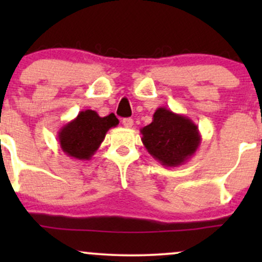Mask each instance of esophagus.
Returning <instances> with one entry per match:
<instances>
[{
	"label": "esophagus",
	"instance_id": "34e87169",
	"mask_svg": "<svg viewBox=\"0 0 262 262\" xmlns=\"http://www.w3.org/2000/svg\"><path fill=\"white\" fill-rule=\"evenodd\" d=\"M122 123H123V125H124L125 128H132V127H133L134 121L132 118H124L122 121Z\"/></svg>",
	"mask_w": 262,
	"mask_h": 262
}]
</instances>
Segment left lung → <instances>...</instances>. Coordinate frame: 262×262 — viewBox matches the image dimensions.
Segmentation results:
<instances>
[{
    "label": "left lung",
    "instance_id": "1",
    "mask_svg": "<svg viewBox=\"0 0 262 262\" xmlns=\"http://www.w3.org/2000/svg\"><path fill=\"white\" fill-rule=\"evenodd\" d=\"M148 152L165 167L181 166L201 145V134L192 119L159 107L152 122L140 129Z\"/></svg>",
    "mask_w": 262,
    "mask_h": 262
}]
</instances>
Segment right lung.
I'll return each instance as SVG.
<instances>
[{
  "label": "right lung",
  "mask_w": 262,
  "mask_h": 262,
  "mask_svg": "<svg viewBox=\"0 0 262 262\" xmlns=\"http://www.w3.org/2000/svg\"><path fill=\"white\" fill-rule=\"evenodd\" d=\"M119 121L113 113L100 117L96 111H81L77 117L59 130L60 148L66 155L76 160H91L111 128Z\"/></svg>",
  "instance_id": "right-lung-1"
}]
</instances>
